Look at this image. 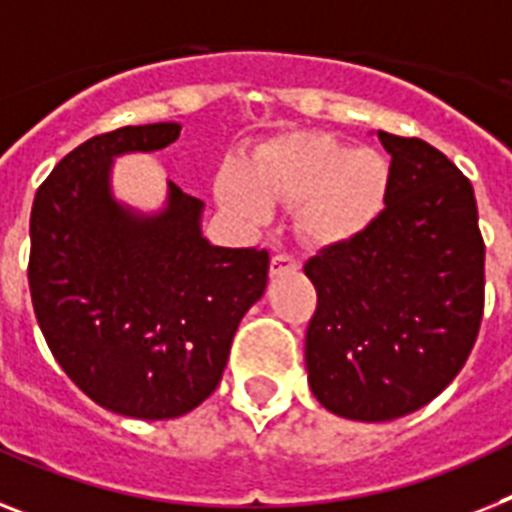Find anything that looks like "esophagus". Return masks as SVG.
<instances>
[{
    "label": "esophagus",
    "mask_w": 512,
    "mask_h": 512,
    "mask_svg": "<svg viewBox=\"0 0 512 512\" xmlns=\"http://www.w3.org/2000/svg\"><path fill=\"white\" fill-rule=\"evenodd\" d=\"M298 261L293 259V256H287V253H277V256H272V264H269V274L272 277H280V274H287V272H298Z\"/></svg>",
    "instance_id": "1"
}]
</instances>
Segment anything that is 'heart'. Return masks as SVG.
I'll return each instance as SVG.
<instances>
[{
    "instance_id": "b5f03b06",
    "label": "heart",
    "mask_w": 512,
    "mask_h": 512,
    "mask_svg": "<svg viewBox=\"0 0 512 512\" xmlns=\"http://www.w3.org/2000/svg\"><path fill=\"white\" fill-rule=\"evenodd\" d=\"M390 190L382 151L327 133H287L264 143L214 180V198L232 222L259 230L272 204H295V227L314 246H340L369 230Z\"/></svg>"
}]
</instances>
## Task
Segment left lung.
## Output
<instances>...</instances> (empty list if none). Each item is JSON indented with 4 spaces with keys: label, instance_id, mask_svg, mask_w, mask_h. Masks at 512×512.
<instances>
[{
    "label": "left lung",
    "instance_id": "left-lung-1",
    "mask_svg": "<svg viewBox=\"0 0 512 512\" xmlns=\"http://www.w3.org/2000/svg\"><path fill=\"white\" fill-rule=\"evenodd\" d=\"M390 190L377 222L303 272L319 303L306 332L314 398L353 421L418 411L458 377L484 314L474 188L421 138L379 130Z\"/></svg>",
    "mask_w": 512,
    "mask_h": 512
}]
</instances>
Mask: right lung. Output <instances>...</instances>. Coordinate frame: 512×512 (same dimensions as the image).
Here are the masks:
<instances>
[{"label":"right lung","mask_w":512,"mask_h":512,"mask_svg":"<svg viewBox=\"0 0 512 512\" xmlns=\"http://www.w3.org/2000/svg\"><path fill=\"white\" fill-rule=\"evenodd\" d=\"M180 122L94 135L33 198V311L67 377L96 405L177 418L217 390L240 319L269 280V253L211 246L204 201L167 183L164 206L117 198L114 159L167 149Z\"/></svg>","instance_id":"obj_1"}]
</instances>
